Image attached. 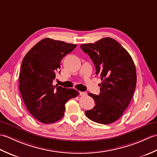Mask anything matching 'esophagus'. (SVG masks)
I'll return each instance as SVG.
<instances>
[{"instance_id":"34e87169","label":"esophagus","mask_w":157,"mask_h":157,"mask_svg":"<svg viewBox=\"0 0 157 157\" xmlns=\"http://www.w3.org/2000/svg\"><path fill=\"white\" fill-rule=\"evenodd\" d=\"M79 95L80 96H86L87 95V93L85 92H79Z\"/></svg>"}]
</instances>
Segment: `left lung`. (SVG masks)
<instances>
[{
  "label": "left lung",
  "mask_w": 157,
  "mask_h": 157,
  "mask_svg": "<svg viewBox=\"0 0 157 157\" xmlns=\"http://www.w3.org/2000/svg\"><path fill=\"white\" fill-rule=\"evenodd\" d=\"M80 47L92 60L102 80L99 95L88 94L96 105L85 114L93 121L110 124L122 116L134 94L137 80L134 63L128 52L109 37Z\"/></svg>",
  "instance_id": "left-lung-1"
}]
</instances>
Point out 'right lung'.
<instances>
[{"label":"right lung","mask_w":157,"mask_h":157,"mask_svg":"<svg viewBox=\"0 0 157 157\" xmlns=\"http://www.w3.org/2000/svg\"><path fill=\"white\" fill-rule=\"evenodd\" d=\"M76 46L46 38L33 46L23 59L19 90L28 111L40 122L59 121L64 115L67 102L79 95L74 89L52 84L62 59Z\"/></svg>","instance_id":"right-lung-1"}]
</instances>
